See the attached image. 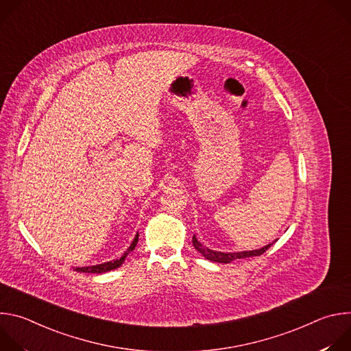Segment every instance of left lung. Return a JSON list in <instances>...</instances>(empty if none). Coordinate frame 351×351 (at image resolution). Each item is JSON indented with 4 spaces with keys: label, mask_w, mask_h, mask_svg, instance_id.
I'll return each mask as SVG.
<instances>
[{
    "label": "left lung",
    "mask_w": 351,
    "mask_h": 351,
    "mask_svg": "<svg viewBox=\"0 0 351 351\" xmlns=\"http://www.w3.org/2000/svg\"><path fill=\"white\" fill-rule=\"evenodd\" d=\"M274 243H269L261 248H256V250H248V252H233V253H222V252H215V250H211L208 247H206L204 244L199 243L195 237V234H193V245L197 250V252L202 254L204 258L213 261V263H221V264H229L233 260H239V258H247V257H256V256H261L263 253H265L267 250Z\"/></svg>",
    "instance_id": "obj_1"
}]
</instances>
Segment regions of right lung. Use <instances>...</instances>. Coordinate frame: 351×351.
Returning <instances> with one entry per match:
<instances>
[{
    "label": "right lung",
    "mask_w": 351,
    "mask_h": 351,
    "mask_svg": "<svg viewBox=\"0 0 351 351\" xmlns=\"http://www.w3.org/2000/svg\"><path fill=\"white\" fill-rule=\"evenodd\" d=\"M138 241V233L134 236L133 241L130 243V245L128 247L126 252L117 260H112V261H108V263H103V264H98V265H91V267H76L73 268V271H77V272H86V274H104V272H108V271H112V269H117L119 268L123 263H125V258L128 257V254L130 252H133L136 244Z\"/></svg>",
    "instance_id": "obj_1"
}]
</instances>
